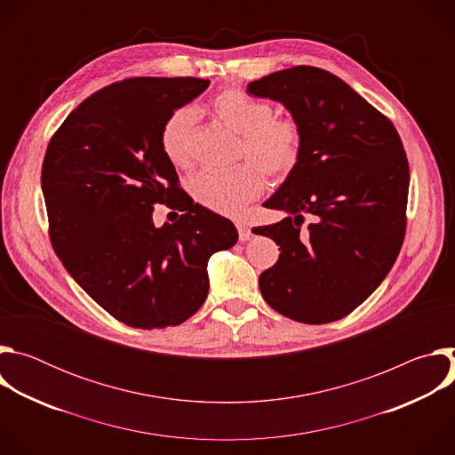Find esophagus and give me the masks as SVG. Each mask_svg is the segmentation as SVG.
Instances as JSON below:
<instances>
[{
    "label": "esophagus",
    "mask_w": 455,
    "mask_h": 455,
    "mask_svg": "<svg viewBox=\"0 0 455 455\" xmlns=\"http://www.w3.org/2000/svg\"><path fill=\"white\" fill-rule=\"evenodd\" d=\"M235 227H237L239 239H241V241H248V239H250V235H251L250 227H248L244 221H237V223H235Z\"/></svg>",
    "instance_id": "1"
}]
</instances>
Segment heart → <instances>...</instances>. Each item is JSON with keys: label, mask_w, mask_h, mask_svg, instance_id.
Here are the masks:
<instances>
[{"label": "heart", "mask_w": 455, "mask_h": 455, "mask_svg": "<svg viewBox=\"0 0 455 455\" xmlns=\"http://www.w3.org/2000/svg\"><path fill=\"white\" fill-rule=\"evenodd\" d=\"M211 109L221 124L241 135L239 156L253 163L267 178L284 180L295 171L304 148L297 118L274 115V106L267 99L253 97L241 88L220 92L211 100ZM192 122V111L183 108L172 111L160 129V149L174 167L188 164ZM252 166L241 164L225 172H198L188 181L190 196L212 212L239 214L263 188V178Z\"/></svg>", "instance_id": "1"}]
</instances>
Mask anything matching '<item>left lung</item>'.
<instances>
[{"label":"left lung","instance_id":"left-lung-1","mask_svg":"<svg viewBox=\"0 0 455 455\" xmlns=\"http://www.w3.org/2000/svg\"><path fill=\"white\" fill-rule=\"evenodd\" d=\"M246 92L283 102L304 135L299 165L265 204L288 218L253 230L281 246L259 288L291 320H339L379 286L400 253L411 178L402 139L383 113L322 68L281 70ZM304 213L314 216L306 231Z\"/></svg>","mask_w":455,"mask_h":455}]
</instances>
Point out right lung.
<instances>
[{
  "label": "right lung",
  "mask_w": 455,
  "mask_h": 455,
  "mask_svg": "<svg viewBox=\"0 0 455 455\" xmlns=\"http://www.w3.org/2000/svg\"><path fill=\"white\" fill-rule=\"evenodd\" d=\"M209 84L133 77L106 86L60 124L43 160L55 253L99 306L132 328L178 326L196 313L209 293V257L237 241L230 220L192 202L160 149L165 118ZM158 203L181 212L179 221L156 229Z\"/></svg>",
  "instance_id": "obj_1"
}]
</instances>
